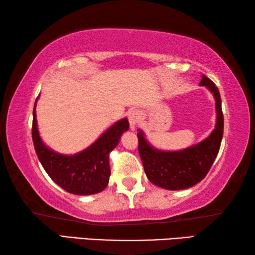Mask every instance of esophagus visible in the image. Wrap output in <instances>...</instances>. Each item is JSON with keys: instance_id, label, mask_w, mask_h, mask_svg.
<instances>
[{"instance_id": "1", "label": "esophagus", "mask_w": 255, "mask_h": 255, "mask_svg": "<svg viewBox=\"0 0 255 255\" xmlns=\"http://www.w3.org/2000/svg\"><path fill=\"white\" fill-rule=\"evenodd\" d=\"M128 118H129V124H130V128L135 129L136 124L138 123V120H139V118H140L139 111H137V110L130 111L128 115Z\"/></svg>"}]
</instances>
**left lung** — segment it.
I'll use <instances>...</instances> for the list:
<instances>
[{
    "instance_id": "left-lung-1",
    "label": "left lung",
    "mask_w": 255,
    "mask_h": 255,
    "mask_svg": "<svg viewBox=\"0 0 255 255\" xmlns=\"http://www.w3.org/2000/svg\"><path fill=\"white\" fill-rule=\"evenodd\" d=\"M200 85H205L216 99L217 123L214 131L204 141L179 152H163L153 148L137 133L138 152L143 161L145 173L150 182L167 190H182L192 187L205 178L221 148L224 131L222 99L217 86L207 76H202Z\"/></svg>"
}]
</instances>
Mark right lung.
I'll list each match as a JSON object with an SVG mask.
<instances>
[{
  "mask_svg": "<svg viewBox=\"0 0 255 255\" xmlns=\"http://www.w3.org/2000/svg\"><path fill=\"white\" fill-rule=\"evenodd\" d=\"M36 103L33 107L32 140L37 156L51 180L73 195H93L105 190L109 182V153L119 143L120 136L128 130L125 118L111 126L96 143L75 155H60L46 147L38 133Z\"/></svg>",
  "mask_w": 255,
  "mask_h": 255,
  "instance_id": "add662e5",
  "label": "right lung"
}]
</instances>
